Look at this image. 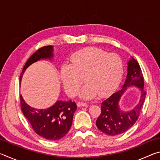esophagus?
I'll return each mask as SVG.
<instances>
[{
    "mask_svg": "<svg viewBox=\"0 0 160 160\" xmlns=\"http://www.w3.org/2000/svg\"><path fill=\"white\" fill-rule=\"evenodd\" d=\"M77 105H78V107H88V104H87V103L82 102H78Z\"/></svg>",
    "mask_w": 160,
    "mask_h": 160,
    "instance_id": "obj_1",
    "label": "esophagus"
}]
</instances>
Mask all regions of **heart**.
Wrapping results in <instances>:
<instances>
[{
	"instance_id": "obj_1",
	"label": "heart",
	"mask_w": 160,
	"mask_h": 160,
	"mask_svg": "<svg viewBox=\"0 0 160 160\" xmlns=\"http://www.w3.org/2000/svg\"><path fill=\"white\" fill-rule=\"evenodd\" d=\"M123 66L121 58L100 48L90 47L77 51L70 57V64L64 63L60 70L63 88L70 97L77 94L82 88L80 97L88 99L99 94L105 97L115 90L123 75Z\"/></svg>"
}]
</instances>
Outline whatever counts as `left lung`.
Returning <instances> with one entry per match:
<instances>
[{
	"label": "left lung",
	"mask_w": 160,
	"mask_h": 160,
	"mask_svg": "<svg viewBox=\"0 0 160 160\" xmlns=\"http://www.w3.org/2000/svg\"><path fill=\"white\" fill-rule=\"evenodd\" d=\"M127 76L122 89L103 101L101 114L97 119L96 125L99 130L109 135H117L128 131L136 122L145 102L146 92L144 88V78L138 61L131 57L128 62ZM137 86L140 92L139 103L133 109L125 112L119 107L121 97L128 87Z\"/></svg>",
	"instance_id": "1"
}]
</instances>
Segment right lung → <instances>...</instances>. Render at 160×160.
Returning <instances> with one entry per match:
<instances>
[{
  "label": "right lung",
  "instance_id": "add662e5",
  "mask_svg": "<svg viewBox=\"0 0 160 160\" xmlns=\"http://www.w3.org/2000/svg\"><path fill=\"white\" fill-rule=\"evenodd\" d=\"M53 46H47L34 53L26 62L20 74V81L26 69L41 59H52ZM21 109L37 134L48 140H57L67 134L71 127L72 118L77 109L76 104L71 100H58L53 106L44 109H37L28 105L20 95Z\"/></svg>",
  "mask_w": 160,
  "mask_h": 160
}]
</instances>
